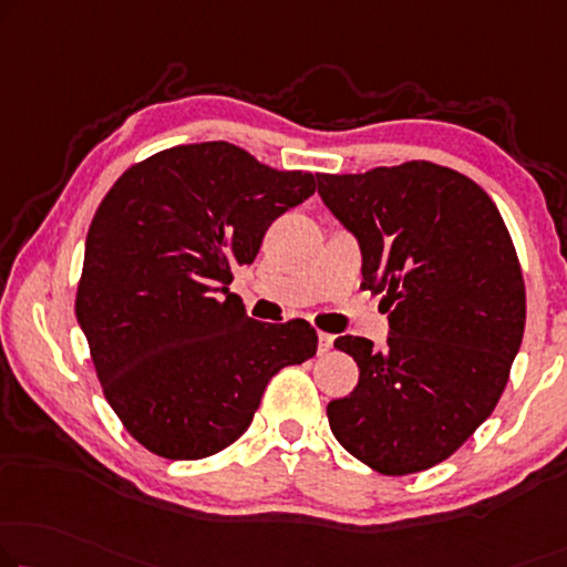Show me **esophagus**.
I'll return each instance as SVG.
<instances>
[{"instance_id":"34e87169","label":"esophagus","mask_w":567,"mask_h":567,"mask_svg":"<svg viewBox=\"0 0 567 567\" xmlns=\"http://www.w3.org/2000/svg\"><path fill=\"white\" fill-rule=\"evenodd\" d=\"M331 349H333V336L320 331V333H318V351H320V353H328Z\"/></svg>"}]
</instances>
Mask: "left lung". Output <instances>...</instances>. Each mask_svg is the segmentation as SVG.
I'll list each match as a JSON object with an SVG mask.
<instances>
[{"label":"left lung","mask_w":567,"mask_h":567,"mask_svg":"<svg viewBox=\"0 0 567 567\" xmlns=\"http://www.w3.org/2000/svg\"><path fill=\"white\" fill-rule=\"evenodd\" d=\"M316 177L359 239L361 287L382 292L390 312L382 351L369 338H336L359 384L328 402V422L384 476L427 471L492 415L519 351L527 295L512 236L481 185L425 159Z\"/></svg>","instance_id":"8db88e82"}]
</instances>
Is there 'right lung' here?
Here are the masks:
<instances>
[{"label": "right lung", "instance_id": "add662e5", "mask_svg": "<svg viewBox=\"0 0 567 567\" xmlns=\"http://www.w3.org/2000/svg\"><path fill=\"white\" fill-rule=\"evenodd\" d=\"M316 177L229 142L157 152L124 171L89 226L75 318L134 441L171 461L229 447L277 371L316 357L308 320L259 323L229 292L277 216Z\"/></svg>", "mask_w": 567, "mask_h": 567}]
</instances>
